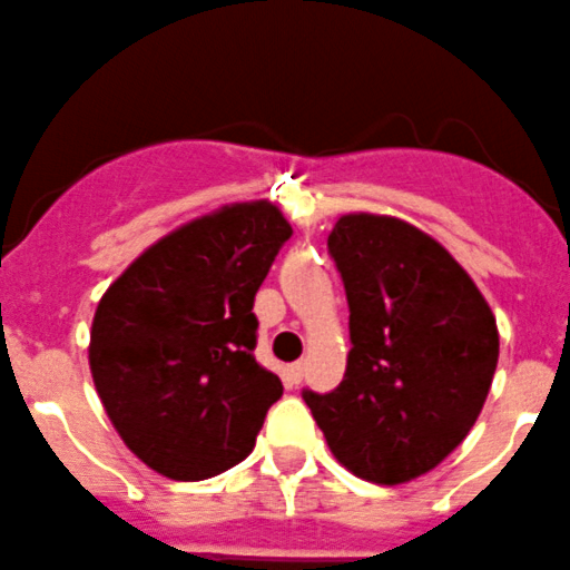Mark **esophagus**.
<instances>
[{
	"label": "esophagus",
	"mask_w": 570,
	"mask_h": 570,
	"mask_svg": "<svg viewBox=\"0 0 570 570\" xmlns=\"http://www.w3.org/2000/svg\"><path fill=\"white\" fill-rule=\"evenodd\" d=\"M302 377H305V361H296L288 366V381L291 383H302Z\"/></svg>",
	"instance_id": "34e87169"
}]
</instances>
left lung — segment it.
Instances as JSON below:
<instances>
[{
  "label": "left lung",
  "mask_w": 570,
  "mask_h": 570,
  "mask_svg": "<svg viewBox=\"0 0 570 570\" xmlns=\"http://www.w3.org/2000/svg\"><path fill=\"white\" fill-rule=\"evenodd\" d=\"M344 279V381L305 389L333 456L375 484H403L456 451L498 366V327L468 271L433 237L386 215H344L327 237Z\"/></svg>",
  "instance_id": "left-lung-1"
}]
</instances>
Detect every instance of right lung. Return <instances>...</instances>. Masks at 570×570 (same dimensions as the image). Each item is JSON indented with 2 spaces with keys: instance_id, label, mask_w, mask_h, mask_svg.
<instances>
[{
  "instance_id": "add662e5",
  "label": "right lung",
  "mask_w": 570,
  "mask_h": 570,
  "mask_svg": "<svg viewBox=\"0 0 570 570\" xmlns=\"http://www.w3.org/2000/svg\"><path fill=\"white\" fill-rule=\"evenodd\" d=\"M294 235L268 200L170 232L102 294L89 366L122 442L156 473L213 479L252 453L282 381L259 366L254 294Z\"/></svg>"
}]
</instances>
